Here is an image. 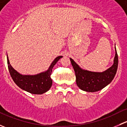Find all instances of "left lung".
Instances as JSON below:
<instances>
[{
    "instance_id": "1",
    "label": "left lung",
    "mask_w": 127,
    "mask_h": 127,
    "mask_svg": "<svg viewBox=\"0 0 127 127\" xmlns=\"http://www.w3.org/2000/svg\"><path fill=\"white\" fill-rule=\"evenodd\" d=\"M76 77V84L79 88L85 92H95L101 90L112 82L117 72L118 55L116 48L114 64L103 72H96L84 70L72 58H70Z\"/></svg>"
}]
</instances>
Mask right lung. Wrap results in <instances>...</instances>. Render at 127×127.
<instances>
[{
	"mask_svg": "<svg viewBox=\"0 0 127 127\" xmlns=\"http://www.w3.org/2000/svg\"><path fill=\"white\" fill-rule=\"evenodd\" d=\"M62 57V56L56 57L47 71L34 75H22L18 72L10 65L8 56L7 64L10 75L19 87L32 94L41 95L49 90L52 87V80L50 76L52 69L58 61Z\"/></svg>",
	"mask_w": 127,
	"mask_h": 127,
	"instance_id": "1",
	"label": "right lung"
}]
</instances>
